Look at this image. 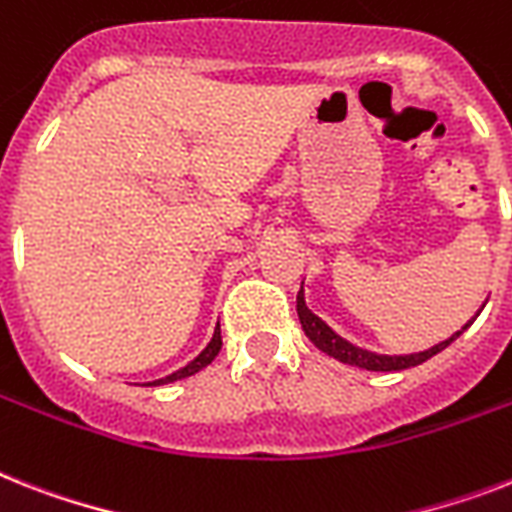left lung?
<instances>
[{
  "label": "left lung",
  "mask_w": 512,
  "mask_h": 512,
  "mask_svg": "<svg viewBox=\"0 0 512 512\" xmlns=\"http://www.w3.org/2000/svg\"><path fill=\"white\" fill-rule=\"evenodd\" d=\"M297 315H299V323H302V331H305L307 339H310V342H313L318 350L326 352V355H331V357H336L339 363L357 365V368H365V371H405V368H413V365L426 363V360H429V357H434L436 352H442L444 347H450V344L455 342L460 334H463L465 328L476 321V318H473V321L465 323L460 331H455L450 339H444V342H439L436 347H431V350H426V352H415V355H376V352L360 350V347L350 344L339 334H334V331H331V328H328L326 323L318 318V315L310 313L305 305V297H302V289H299V294H297Z\"/></svg>",
  "instance_id": "8db88e82"
}]
</instances>
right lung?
I'll use <instances>...</instances> for the list:
<instances>
[{
	"instance_id": "1",
	"label": "right lung",
	"mask_w": 512,
	"mask_h": 512,
	"mask_svg": "<svg viewBox=\"0 0 512 512\" xmlns=\"http://www.w3.org/2000/svg\"><path fill=\"white\" fill-rule=\"evenodd\" d=\"M220 347H223V339H220V323H218V328H215V334H213V339H210V344H207L205 350L199 352V355L194 357V360H191V363L186 365V368H181V371H176V373H170V376H165V378H157V381H152V384H149V386L173 384V381H181V378H186V376H194V373L202 371L205 365L213 363L215 355H218V352H220Z\"/></svg>"
}]
</instances>
